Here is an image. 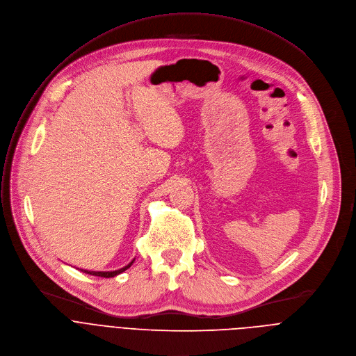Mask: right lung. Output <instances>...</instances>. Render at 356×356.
I'll return each instance as SVG.
<instances>
[{
	"instance_id": "1",
	"label": "right lung",
	"mask_w": 356,
	"mask_h": 356,
	"mask_svg": "<svg viewBox=\"0 0 356 356\" xmlns=\"http://www.w3.org/2000/svg\"><path fill=\"white\" fill-rule=\"evenodd\" d=\"M133 263H134V260H131L127 266H124V267H122V268H118V270H114V271H89V270H83V268H82L81 271H83V273H86V274H90V275H97V277L110 279V277H114V275H118L120 273L126 271Z\"/></svg>"
}]
</instances>
